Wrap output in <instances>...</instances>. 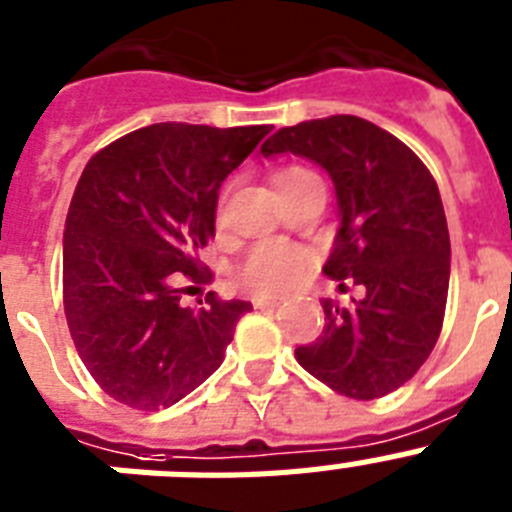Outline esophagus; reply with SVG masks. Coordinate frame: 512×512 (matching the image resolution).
Returning a JSON list of instances; mask_svg holds the SVG:
<instances>
[{"label": "esophagus", "mask_w": 512, "mask_h": 512, "mask_svg": "<svg viewBox=\"0 0 512 512\" xmlns=\"http://www.w3.org/2000/svg\"><path fill=\"white\" fill-rule=\"evenodd\" d=\"M278 304H281V301L270 299V296H255V299H252V306H255V309H273V306Z\"/></svg>", "instance_id": "esophagus-1"}]
</instances>
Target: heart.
<instances>
[{"mask_svg":"<svg viewBox=\"0 0 512 512\" xmlns=\"http://www.w3.org/2000/svg\"><path fill=\"white\" fill-rule=\"evenodd\" d=\"M317 182L322 180L304 167H281L273 172V185L281 198ZM309 268L311 257L301 247L283 242H260L239 262L237 281L242 288L260 296H278L301 283Z\"/></svg>","mask_w":512,"mask_h":512,"instance_id":"1","label":"heart"}]
</instances>
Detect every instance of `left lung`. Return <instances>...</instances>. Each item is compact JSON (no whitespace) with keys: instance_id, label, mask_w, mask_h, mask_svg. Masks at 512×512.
Masks as SVG:
<instances>
[{"instance_id":"obj_1","label":"left lung","mask_w":512,"mask_h":512,"mask_svg":"<svg viewBox=\"0 0 512 512\" xmlns=\"http://www.w3.org/2000/svg\"><path fill=\"white\" fill-rule=\"evenodd\" d=\"M275 154L332 177L340 229L322 273L366 291L350 306L322 299L324 332L296 348V361L337 394L384 397L415 376L441 335L451 239L438 185L410 146L355 115L281 128L262 144V157Z\"/></svg>"}]
</instances>
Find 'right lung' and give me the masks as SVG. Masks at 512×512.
Segmentation results:
<instances>
[{
  "instance_id": "obj_1",
  "label": "right lung",
  "mask_w": 512,
  "mask_h": 512,
  "mask_svg": "<svg viewBox=\"0 0 512 512\" xmlns=\"http://www.w3.org/2000/svg\"><path fill=\"white\" fill-rule=\"evenodd\" d=\"M273 126L154 123L87 162L64 229V309L92 379L136 410L180 402L224 363L250 301L182 306L203 281L221 182ZM201 304V301H198Z\"/></svg>"
}]
</instances>
